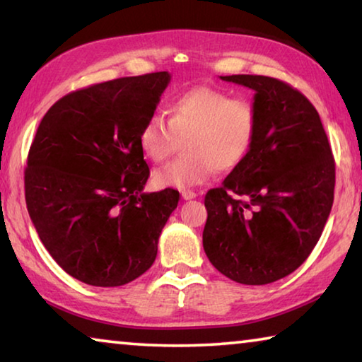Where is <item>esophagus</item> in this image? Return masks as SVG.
Instances as JSON below:
<instances>
[{
	"label": "esophagus",
	"instance_id": "obj_1",
	"mask_svg": "<svg viewBox=\"0 0 362 362\" xmlns=\"http://www.w3.org/2000/svg\"><path fill=\"white\" fill-rule=\"evenodd\" d=\"M182 198L183 199H193V198H197V193H194L193 190H183Z\"/></svg>",
	"mask_w": 362,
	"mask_h": 362
}]
</instances>
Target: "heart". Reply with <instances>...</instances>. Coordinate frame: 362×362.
Segmentation results:
<instances>
[{
  "mask_svg": "<svg viewBox=\"0 0 362 362\" xmlns=\"http://www.w3.org/2000/svg\"><path fill=\"white\" fill-rule=\"evenodd\" d=\"M259 116L253 103L232 98L223 90L194 87L170 103L168 120L159 114L146 117L136 141L143 156L163 163L177 139H187L183 150L188 156L153 174L159 188L187 190L209 180L217 168H238L255 148Z\"/></svg>",
  "mask_w": 362,
  "mask_h": 362,
  "instance_id": "b5f03b06",
  "label": "heart"
}]
</instances>
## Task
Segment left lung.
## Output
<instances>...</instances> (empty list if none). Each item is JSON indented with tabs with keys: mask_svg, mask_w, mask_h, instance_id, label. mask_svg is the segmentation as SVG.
<instances>
[{
	"mask_svg": "<svg viewBox=\"0 0 362 362\" xmlns=\"http://www.w3.org/2000/svg\"><path fill=\"white\" fill-rule=\"evenodd\" d=\"M255 90V148L222 187L206 193L203 248L245 285H266L311 255L334 204L335 160L319 112L301 91L266 76H226Z\"/></svg>",
	"mask_w": 362,
	"mask_h": 362,
	"instance_id": "8db88e82",
	"label": "left lung"
}]
</instances>
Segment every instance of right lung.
<instances>
[{
    "label": "right lung",
    "mask_w": 362,
    "mask_h": 362,
    "mask_svg": "<svg viewBox=\"0 0 362 362\" xmlns=\"http://www.w3.org/2000/svg\"><path fill=\"white\" fill-rule=\"evenodd\" d=\"M169 72L72 91L45 114L28 150L25 202L53 259L80 282L120 286L145 274L179 192L143 193L150 177L136 135Z\"/></svg>",
    "instance_id": "1"
}]
</instances>
